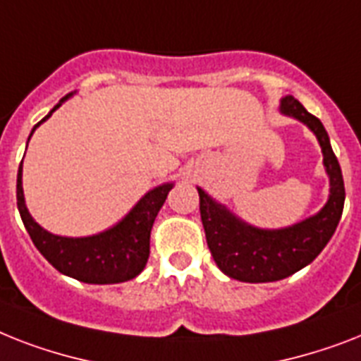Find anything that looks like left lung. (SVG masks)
<instances>
[{"mask_svg":"<svg viewBox=\"0 0 361 361\" xmlns=\"http://www.w3.org/2000/svg\"><path fill=\"white\" fill-rule=\"evenodd\" d=\"M280 113L300 120L315 133L330 178V196L323 209L306 221L280 230H262L237 219L198 187L202 224L211 256L226 276L239 282H276L310 265L332 239L343 213L345 183L341 166L321 120L307 113L293 96L282 99Z\"/></svg>","mask_w":361,"mask_h":361,"instance_id":"1","label":"left lung"}]
</instances>
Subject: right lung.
<instances>
[{"mask_svg":"<svg viewBox=\"0 0 361 361\" xmlns=\"http://www.w3.org/2000/svg\"><path fill=\"white\" fill-rule=\"evenodd\" d=\"M72 94L64 96L33 128L37 130ZM31 131V135H33ZM29 135V139H31ZM172 183L148 190L128 215L109 230L89 237H61L44 230L29 215L22 189V165L16 180V204L20 216L38 252L59 272L85 283H120L139 276L150 256V231Z\"/></svg>","mask_w":361,"mask_h":361,"instance_id":"obj_1","label":"right lung"}]
</instances>
